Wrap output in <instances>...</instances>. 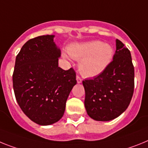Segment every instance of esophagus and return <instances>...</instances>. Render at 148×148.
Here are the masks:
<instances>
[{
    "label": "esophagus",
    "mask_w": 148,
    "mask_h": 148,
    "mask_svg": "<svg viewBox=\"0 0 148 148\" xmlns=\"http://www.w3.org/2000/svg\"><path fill=\"white\" fill-rule=\"evenodd\" d=\"M76 79H77V83H82V79L79 77V76H77Z\"/></svg>",
    "instance_id": "obj_1"
}]
</instances>
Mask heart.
<instances>
[{"label": "heart", "mask_w": 148, "mask_h": 148, "mask_svg": "<svg viewBox=\"0 0 148 148\" xmlns=\"http://www.w3.org/2000/svg\"><path fill=\"white\" fill-rule=\"evenodd\" d=\"M68 52L71 58L80 60L79 72L87 77H94L103 72L114 54L110 44L98 40L73 44L69 47Z\"/></svg>", "instance_id": "b5f03b06"}]
</instances>
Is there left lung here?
Returning a JSON list of instances; mask_svg holds the SVG:
<instances>
[{
    "instance_id": "1",
    "label": "left lung",
    "mask_w": 148,
    "mask_h": 148,
    "mask_svg": "<svg viewBox=\"0 0 148 148\" xmlns=\"http://www.w3.org/2000/svg\"><path fill=\"white\" fill-rule=\"evenodd\" d=\"M112 61L105 71L85 79V108L90 118L109 121L121 115L129 106L134 90V67L130 51L119 39Z\"/></svg>"
}]
</instances>
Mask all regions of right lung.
<instances>
[{
  "mask_svg": "<svg viewBox=\"0 0 148 148\" xmlns=\"http://www.w3.org/2000/svg\"><path fill=\"white\" fill-rule=\"evenodd\" d=\"M54 35L29 39L15 59L12 83L15 96L23 112L42 126L62 119L67 99L77 84L72 68L65 71L58 66L60 47Z\"/></svg>",
  "mask_w": 148,
  "mask_h": 148,
  "instance_id": "right-lung-1",
  "label": "right lung"
}]
</instances>
